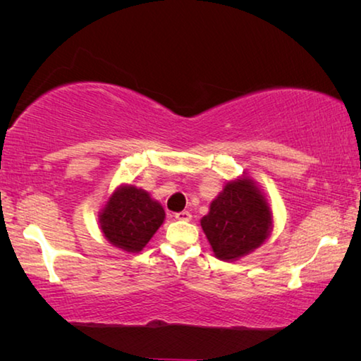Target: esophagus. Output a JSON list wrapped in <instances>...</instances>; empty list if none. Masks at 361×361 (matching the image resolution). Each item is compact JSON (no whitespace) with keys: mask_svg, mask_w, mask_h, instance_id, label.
<instances>
[{"mask_svg":"<svg viewBox=\"0 0 361 361\" xmlns=\"http://www.w3.org/2000/svg\"><path fill=\"white\" fill-rule=\"evenodd\" d=\"M175 218H176V219H181V221H189V219L192 218V215H191V213H189V212L183 210V212L175 213Z\"/></svg>","mask_w":361,"mask_h":361,"instance_id":"34e87169","label":"esophagus"}]
</instances>
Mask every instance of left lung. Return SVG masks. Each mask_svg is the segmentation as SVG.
Wrapping results in <instances>:
<instances>
[{
	"mask_svg": "<svg viewBox=\"0 0 361 361\" xmlns=\"http://www.w3.org/2000/svg\"><path fill=\"white\" fill-rule=\"evenodd\" d=\"M200 226L218 259L237 261L269 239L272 209L262 189L245 173L226 181Z\"/></svg>",
	"mask_w": 361,
	"mask_h": 361,
	"instance_id": "8db88e82",
	"label": "left lung"
}]
</instances>
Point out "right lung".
Masks as SVG:
<instances>
[{"instance_id":"obj_1","label":"right lung","mask_w":361,"mask_h":361,"mask_svg":"<svg viewBox=\"0 0 361 361\" xmlns=\"http://www.w3.org/2000/svg\"><path fill=\"white\" fill-rule=\"evenodd\" d=\"M164 219V207L148 191L129 183L116 188L99 213L103 237L127 253L142 252Z\"/></svg>"}]
</instances>
